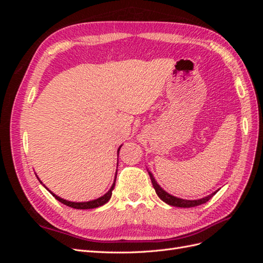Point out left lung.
I'll return each instance as SVG.
<instances>
[{
	"instance_id": "left-lung-1",
	"label": "left lung",
	"mask_w": 263,
	"mask_h": 263,
	"mask_svg": "<svg viewBox=\"0 0 263 263\" xmlns=\"http://www.w3.org/2000/svg\"><path fill=\"white\" fill-rule=\"evenodd\" d=\"M148 173H149V177H150V180H151V183H153L154 185V189L156 191L157 195L161 198V200L169 204L171 206H177V208H194V206H197V205H201V204H204L208 201H210L211 198L217 193V191H215V192H213L212 194L205 196V197H202V198H198V200H184V198H180V197H177V196H173L171 194H169L168 192H165V191L158 184L156 179L154 178V174L151 173L149 170H147Z\"/></svg>"
}]
</instances>
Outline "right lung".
<instances>
[{"label": "right lung", "instance_id": "obj_1", "mask_svg": "<svg viewBox=\"0 0 263 263\" xmlns=\"http://www.w3.org/2000/svg\"><path fill=\"white\" fill-rule=\"evenodd\" d=\"M122 146H123V145L119 146V148H118V150H117V154L119 153V149H121ZM116 174H117V171H116ZM36 177H37V174H36ZM37 179L39 180L38 177H37ZM39 182H41L42 184H43V182H42L41 180H39ZM115 182H116V177H115V179H114V182H113L112 186H110V189L107 191V192H106L104 195H102V196L99 197V198H95V200L87 201V202H71V201H67V200H65V198H61L60 196H58V195H55L54 193H52L48 187L45 186V184H43V185H44L47 190L49 191L50 194H51L54 198H57V200H58L59 202H61L62 204H65V205H67V206H69V208L77 209V210H91V209H97V208H99V206L104 205L105 203H107V202L109 201L110 196H112V191H113L114 187H115Z\"/></svg>", "mask_w": 263, "mask_h": 263}]
</instances>
